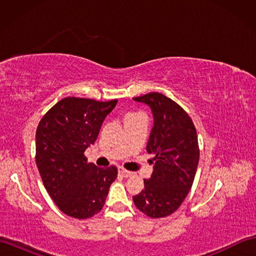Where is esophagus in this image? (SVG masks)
<instances>
[{
    "instance_id": "esophagus-1",
    "label": "esophagus",
    "mask_w": 256,
    "mask_h": 256,
    "mask_svg": "<svg viewBox=\"0 0 256 256\" xmlns=\"http://www.w3.org/2000/svg\"><path fill=\"white\" fill-rule=\"evenodd\" d=\"M118 174H120V175H121L122 177H124V178H128V177H131V176H132V172H131L125 170H123V168H120V170H118Z\"/></svg>"
}]
</instances>
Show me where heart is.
<instances>
[{
  "label": "heart",
  "instance_id": "b5f03b06",
  "mask_svg": "<svg viewBox=\"0 0 256 256\" xmlns=\"http://www.w3.org/2000/svg\"><path fill=\"white\" fill-rule=\"evenodd\" d=\"M128 116H130V114H128Z\"/></svg>",
  "mask_w": 256,
  "mask_h": 256
}]
</instances>
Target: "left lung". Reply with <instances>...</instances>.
Listing matches in <instances>:
<instances>
[{"label":"left lung","instance_id":"1","mask_svg":"<svg viewBox=\"0 0 256 256\" xmlns=\"http://www.w3.org/2000/svg\"><path fill=\"white\" fill-rule=\"evenodd\" d=\"M134 100L153 113L146 150L155 157L152 176L133 201L144 214L164 218L180 206L192 186L199 162L197 131L186 111L164 94L150 92Z\"/></svg>","mask_w":256,"mask_h":256}]
</instances>
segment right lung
I'll use <instances>...</instances> for the list:
<instances>
[{
  "instance_id": "add662e5",
  "label": "right lung",
  "mask_w": 256,
  "mask_h": 256,
  "mask_svg": "<svg viewBox=\"0 0 256 256\" xmlns=\"http://www.w3.org/2000/svg\"><path fill=\"white\" fill-rule=\"evenodd\" d=\"M116 103L64 98L37 126L36 164L42 182L59 210L72 218L88 219L100 212L118 176L116 166L99 168L84 156Z\"/></svg>"
}]
</instances>
